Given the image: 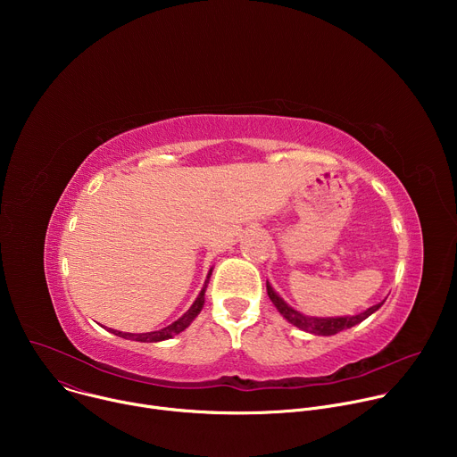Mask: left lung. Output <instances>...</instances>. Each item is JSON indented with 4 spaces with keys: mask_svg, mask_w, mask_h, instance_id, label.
<instances>
[{
    "mask_svg": "<svg viewBox=\"0 0 457 457\" xmlns=\"http://www.w3.org/2000/svg\"><path fill=\"white\" fill-rule=\"evenodd\" d=\"M266 286H268V295H270L271 302L275 303V307L278 309V312H280L289 323L296 325V328L302 329V331H307V333L318 335V337H331V335H337V333H340V331H344V329H351L353 325L363 321V320L369 318L372 312H376V311L383 305V302H385V300H383V302H379V303H376V305L369 307L367 311H363V312H360V314H354V316L314 318V316H305V314L295 311L291 305H287V303L273 291V287L270 286V282H268Z\"/></svg>",
    "mask_w": 457,
    "mask_h": 457,
    "instance_id": "8db88e82",
    "label": "left lung"
}]
</instances>
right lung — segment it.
Here are the masks:
<instances>
[{"instance_id":"1","label":"right lung","mask_w":457,"mask_h":457,"mask_svg":"<svg viewBox=\"0 0 457 457\" xmlns=\"http://www.w3.org/2000/svg\"><path fill=\"white\" fill-rule=\"evenodd\" d=\"M210 277H212V270H210V273H208V278H206V282H204V287H203V291L199 293V296H197V300L193 302V305L177 320V321H173V323H170L168 328H164V329H159V331H154V333H143V335H134V333H122V331H115V329H112V333L113 335H117V337H120V338H126V340H136V342H162V340H168V338H171V337H175V335H179V333H182L187 325L195 320V316H197L199 312H201V309H203V305H204V293H206V287H208V282H210Z\"/></svg>"}]
</instances>
